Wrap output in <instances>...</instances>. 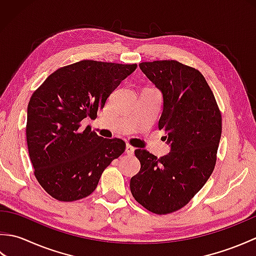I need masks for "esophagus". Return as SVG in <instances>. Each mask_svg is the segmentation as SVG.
Segmentation results:
<instances>
[{
    "label": "esophagus",
    "instance_id": "obj_1",
    "mask_svg": "<svg viewBox=\"0 0 256 256\" xmlns=\"http://www.w3.org/2000/svg\"><path fill=\"white\" fill-rule=\"evenodd\" d=\"M134 150H135V148L131 145H126V148H125V152H126V153L130 155H132L134 153Z\"/></svg>",
    "mask_w": 256,
    "mask_h": 256
}]
</instances>
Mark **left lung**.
Returning <instances> with one entry per match:
<instances>
[{
    "mask_svg": "<svg viewBox=\"0 0 256 256\" xmlns=\"http://www.w3.org/2000/svg\"><path fill=\"white\" fill-rule=\"evenodd\" d=\"M140 68L162 94L158 122L170 152L157 158L136 150L140 170L131 178L135 200L157 214L186 206L214 170L222 118L214 92L200 72L176 60L140 62Z\"/></svg>",
    "mask_w": 256,
    "mask_h": 256,
    "instance_id": "obj_1",
    "label": "left lung"
}]
</instances>
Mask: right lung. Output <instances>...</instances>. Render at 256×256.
Returning a JSON list of instances; mask_svg holds the SVG:
<instances>
[{"label": "right lung", "instance_id": "add662e5", "mask_svg": "<svg viewBox=\"0 0 256 256\" xmlns=\"http://www.w3.org/2000/svg\"><path fill=\"white\" fill-rule=\"evenodd\" d=\"M138 64L81 60L59 68L32 94L27 106L26 140L34 175L59 201L94 192L103 170L123 154L120 138H103L80 128L96 118L112 92Z\"/></svg>", "mask_w": 256, "mask_h": 256}]
</instances>
